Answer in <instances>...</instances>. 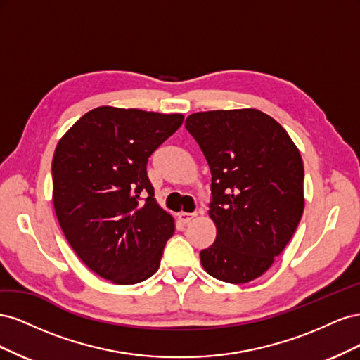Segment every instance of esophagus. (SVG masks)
<instances>
[{
    "instance_id": "34e87169",
    "label": "esophagus",
    "mask_w": 360,
    "mask_h": 360,
    "mask_svg": "<svg viewBox=\"0 0 360 360\" xmlns=\"http://www.w3.org/2000/svg\"><path fill=\"white\" fill-rule=\"evenodd\" d=\"M179 221L183 222V224H189L193 217H195V213H186V212H180L179 214Z\"/></svg>"
}]
</instances>
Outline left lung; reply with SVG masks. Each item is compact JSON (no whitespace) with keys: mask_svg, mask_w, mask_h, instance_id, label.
<instances>
[{"mask_svg":"<svg viewBox=\"0 0 360 360\" xmlns=\"http://www.w3.org/2000/svg\"><path fill=\"white\" fill-rule=\"evenodd\" d=\"M186 129L212 172L216 240L200 252L210 276L246 284L284 250L304 207L300 151L275 118L254 108L195 112Z\"/></svg>","mask_w":360,"mask_h":360,"instance_id":"1","label":"left lung"}]
</instances>
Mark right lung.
<instances>
[{
    "instance_id": "obj_1",
    "label": "right lung",
    "mask_w": 360,
    "mask_h": 360,
    "mask_svg": "<svg viewBox=\"0 0 360 360\" xmlns=\"http://www.w3.org/2000/svg\"><path fill=\"white\" fill-rule=\"evenodd\" d=\"M183 120L99 106L58 141L52 159L57 219L82 263L112 284L155 275L174 234V217L155 200L147 160Z\"/></svg>"
}]
</instances>
